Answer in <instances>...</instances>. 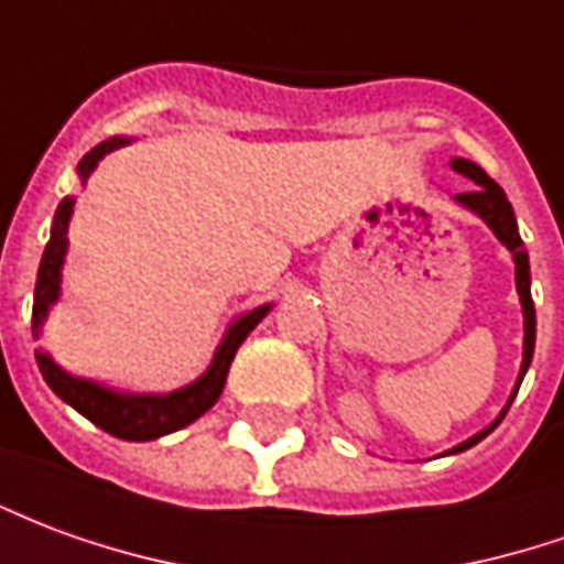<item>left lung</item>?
<instances>
[{
	"instance_id": "obj_1",
	"label": "left lung",
	"mask_w": 564,
	"mask_h": 564,
	"mask_svg": "<svg viewBox=\"0 0 564 564\" xmlns=\"http://www.w3.org/2000/svg\"><path fill=\"white\" fill-rule=\"evenodd\" d=\"M452 167L460 173V176H467V180H474L476 188L474 192H460L455 195L458 204H464L467 210H474L482 223H486L491 231H495V238L513 253V262H516V293H519V302H522V317H525V345H522V369H519V378H516V388H513V397L519 391V384H522V378L529 372V364H531V354H534V302H531V271H529V253H525V243L519 238V228H516V216H513V207H510V200L503 195V188L488 176L479 164L467 159H452ZM513 397H510V403H513ZM510 403L503 405V412L498 419L488 424L486 431H479L476 436H470L467 443H460V446L452 448V455L455 452H464V448L476 446L479 440H486L488 433L495 431L501 419L507 415V409Z\"/></svg>"
}]
</instances>
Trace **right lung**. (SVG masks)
<instances>
[{"mask_svg": "<svg viewBox=\"0 0 564 564\" xmlns=\"http://www.w3.org/2000/svg\"><path fill=\"white\" fill-rule=\"evenodd\" d=\"M128 137H112L106 143L94 145L85 159L78 161V176L82 183L88 180L90 171L100 164L104 155L116 152L121 145H128ZM73 204L76 198H63L54 214V226H51V241L42 253L39 262V278H35V299H33V329L39 336L42 323L48 317L51 305L61 299V269L63 256H66V228H69V216H73ZM271 311V305L253 308L241 314L238 321L228 326L223 345L216 348L214 364L210 369L192 381L186 388L171 393H121L112 388H104L88 378H76L63 372L61 366L51 360L48 354H35V364L42 369V378L48 381V388L63 403H69L85 419L94 421L100 431L112 433L118 440H131V443H145V440H159L164 433L180 431L195 419H200L210 405L219 400V393L226 388L228 366L235 360V354L241 348V341L256 329V323L262 321Z\"/></svg>", "mask_w": 564, "mask_h": 564, "instance_id": "right-lung-1", "label": "right lung"}]
</instances>
